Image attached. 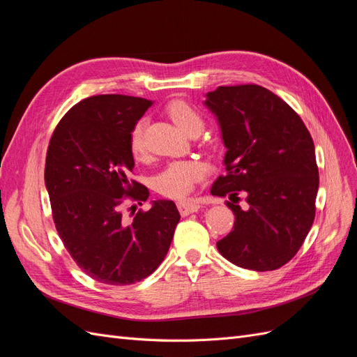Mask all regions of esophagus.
I'll use <instances>...</instances> for the list:
<instances>
[{
	"label": "esophagus",
	"mask_w": 357,
	"mask_h": 357,
	"mask_svg": "<svg viewBox=\"0 0 357 357\" xmlns=\"http://www.w3.org/2000/svg\"><path fill=\"white\" fill-rule=\"evenodd\" d=\"M177 207H178V211L181 215H188L190 213H197L201 208V205L198 202L185 199V201H178Z\"/></svg>",
	"instance_id": "obj_1"
}]
</instances>
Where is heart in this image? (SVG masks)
<instances>
[{
	"label": "heart",
	"mask_w": 357,
	"mask_h": 357,
	"mask_svg": "<svg viewBox=\"0 0 357 357\" xmlns=\"http://www.w3.org/2000/svg\"><path fill=\"white\" fill-rule=\"evenodd\" d=\"M167 113L172 119L183 132L189 134L193 129H202L204 121L201 113L183 100H176L167 105ZM144 126L146 122L139 121L135 123L129 138V147L134 156H143L144 153ZM207 165L197 159H183L172 160L162 169L155 178L156 190L165 197L180 198L185 197L195 186L205 174H207Z\"/></svg>",
	"instance_id": "obj_1"
}]
</instances>
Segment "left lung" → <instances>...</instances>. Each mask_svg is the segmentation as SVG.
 <instances>
[{"label":"left lung","mask_w":357,"mask_h":357,"mask_svg":"<svg viewBox=\"0 0 357 357\" xmlns=\"http://www.w3.org/2000/svg\"><path fill=\"white\" fill-rule=\"evenodd\" d=\"M204 105L226 147V172L213 183L211 195H229L235 214L218 250L236 266L273 271L296 255L314 222V143L291 107L262 86H219ZM238 191L246 197L243 209L233 201Z\"/></svg>","instance_id":"obj_1"}]
</instances>
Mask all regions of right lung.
Returning a JSON list of instances; mask_svg holds the SVG:
<instances>
[{
    "instance_id": "right-lung-1",
    "label": "right lung",
    "mask_w": 357,
    "mask_h": 357,
    "mask_svg": "<svg viewBox=\"0 0 357 357\" xmlns=\"http://www.w3.org/2000/svg\"><path fill=\"white\" fill-rule=\"evenodd\" d=\"M153 102L126 95H95L75 104L53 132L45 181L61 240L82 271L100 283L132 284L164 261L180 220L176 204L152 201L132 222L122 197L146 201L147 188L129 180V138ZM139 189L132 193L133 188Z\"/></svg>"
}]
</instances>
